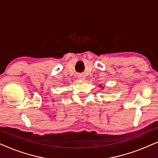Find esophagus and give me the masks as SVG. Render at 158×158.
<instances>
[{
	"mask_svg": "<svg viewBox=\"0 0 158 158\" xmlns=\"http://www.w3.org/2000/svg\"><path fill=\"white\" fill-rule=\"evenodd\" d=\"M78 78L80 80H82V81H83V80H85V77L84 76V75H78Z\"/></svg>",
	"mask_w": 158,
	"mask_h": 158,
	"instance_id": "1",
	"label": "esophagus"
}]
</instances>
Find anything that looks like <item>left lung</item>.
Instances as JSON below:
<instances>
[{"label":"left lung","mask_w":158,"mask_h":158,"mask_svg":"<svg viewBox=\"0 0 158 158\" xmlns=\"http://www.w3.org/2000/svg\"><path fill=\"white\" fill-rule=\"evenodd\" d=\"M99 87H101V88H102V89H103V86H102V85H99Z\"/></svg>","instance_id":"1"}]
</instances>
